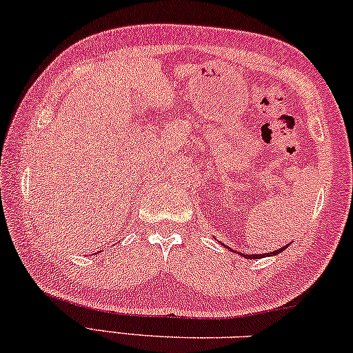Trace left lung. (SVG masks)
<instances>
[{
	"instance_id": "1",
	"label": "left lung",
	"mask_w": 353,
	"mask_h": 353,
	"mask_svg": "<svg viewBox=\"0 0 353 353\" xmlns=\"http://www.w3.org/2000/svg\"><path fill=\"white\" fill-rule=\"evenodd\" d=\"M287 248V246H285ZM285 248H281V249H276V251H273V252H267V254H243V256H245V259H260V257H267V256H276V254H279V252H283Z\"/></svg>"
}]
</instances>
